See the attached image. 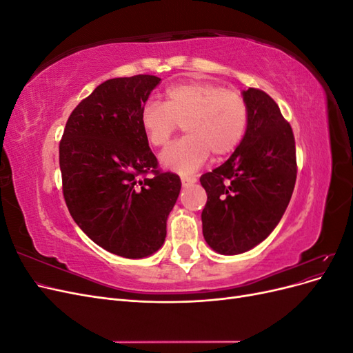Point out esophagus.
<instances>
[{
  "mask_svg": "<svg viewBox=\"0 0 353 353\" xmlns=\"http://www.w3.org/2000/svg\"><path fill=\"white\" fill-rule=\"evenodd\" d=\"M196 178L194 176H181V184L183 187H188V185H193L196 183Z\"/></svg>",
  "mask_w": 353,
  "mask_h": 353,
  "instance_id": "obj_1",
  "label": "esophagus"
}]
</instances>
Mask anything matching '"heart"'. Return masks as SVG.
I'll return each mask as SVG.
<instances>
[{
  "instance_id": "b5f03b06",
  "label": "heart",
  "mask_w": 353,
  "mask_h": 353,
  "mask_svg": "<svg viewBox=\"0 0 353 353\" xmlns=\"http://www.w3.org/2000/svg\"><path fill=\"white\" fill-rule=\"evenodd\" d=\"M141 128L153 147H165L178 126L187 134L160 156L162 165L191 174L209 154L225 157L241 144L249 125V105L237 91L209 81L170 85L165 103L147 101L140 112Z\"/></svg>"
}]
</instances>
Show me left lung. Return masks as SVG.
I'll return each instance as SVG.
<instances>
[{
    "instance_id": "1",
    "label": "left lung",
    "mask_w": 353,
    "mask_h": 353,
    "mask_svg": "<svg viewBox=\"0 0 353 353\" xmlns=\"http://www.w3.org/2000/svg\"><path fill=\"white\" fill-rule=\"evenodd\" d=\"M249 125L225 163L200 176L208 201L203 236L221 254H239L270 236L292 199L297 163L294 135L281 110L258 88L243 91Z\"/></svg>"
}]
</instances>
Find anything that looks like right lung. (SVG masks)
<instances>
[{"label":"right lung","instance_id":"obj_1","mask_svg":"<svg viewBox=\"0 0 353 353\" xmlns=\"http://www.w3.org/2000/svg\"><path fill=\"white\" fill-rule=\"evenodd\" d=\"M160 83L153 74L100 83L70 113L59 145L63 197L100 248L140 259L157 252L181 179L162 172L140 112Z\"/></svg>","mask_w":353,"mask_h":353}]
</instances>
